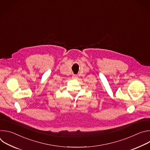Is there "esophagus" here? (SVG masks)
I'll use <instances>...</instances> for the list:
<instances>
[{
  "mask_svg": "<svg viewBox=\"0 0 150 150\" xmlns=\"http://www.w3.org/2000/svg\"><path fill=\"white\" fill-rule=\"evenodd\" d=\"M72 79H77L78 78V76L77 75H74L73 76H72Z\"/></svg>",
  "mask_w": 150,
  "mask_h": 150,
  "instance_id": "1",
  "label": "esophagus"
}]
</instances>
